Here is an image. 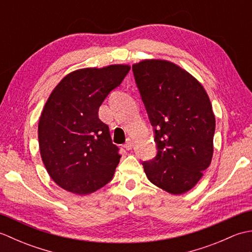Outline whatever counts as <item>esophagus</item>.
Masks as SVG:
<instances>
[{"label": "esophagus", "instance_id": "obj_1", "mask_svg": "<svg viewBox=\"0 0 252 252\" xmlns=\"http://www.w3.org/2000/svg\"><path fill=\"white\" fill-rule=\"evenodd\" d=\"M123 147H125L126 151H130V149H132V147H133V141L127 140V142L125 144V145H123Z\"/></svg>", "mask_w": 252, "mask_h": 252}]
</instances>
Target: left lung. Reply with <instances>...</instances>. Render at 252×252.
I'll return each mask as SVG.
<instances>
[{
	"instance_id": "left-lung-1",
	"label": "left lung",
	"mask_w": 252,
	"mask_h": 252,
	"mask_svg": "<svg viewBox=\"0 0 252 252\" xmlns=\"http://www.w3.org/2000/svg\"><path fill=\"white\" fill-rule=\"evenodd\" d=\"M135 82L155 131L157 155L144 161L154 185L181 195L202 178L211 163L216 117L201 83L164 60L132 66Z\"/></svg>"
}]
</instances>
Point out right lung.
Here are the masks:
<instances>
[{
	"label": "right lung",
	"instance_id": "add662e5",
	"mask_svg": "<svg viewBox=\"0 0 252 252\" xmlns=\"http://www.w3.org/2000/svg\"><path fill=\"white\" fill-rule=\"evenodd\" d=\"M129 71V65L78 69L63 78L47 98L37 126L40 154L62 189L89 195L114 178L121 156L98 109Z\"/></svg>",
	"mask_w": 252,
	"mask_h": 252
}]
</instances>
